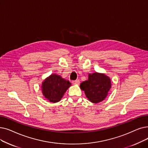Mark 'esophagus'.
<instances>
[{
	"label": "esophagus",
	"mask_w": 148,
	"mask_h": 148,
	"mask_svg": "<svg viewBox=\"0 0 148 148\" xmlns=\"http://www.w3.org/2000/svg\"><path fill=\"white\" fill-rule=\"evenodd\" d=\"M72 83H73V85H79V83H80V81H79V80H73V81L72 82Z\"/></svg>",
	"instance_id": "34e87169"
}]
</instances>
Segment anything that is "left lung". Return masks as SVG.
I'll return each instance as SVG.
<instances>
[{
    "label": "left lung",
    "instance_id": "1",
    "mask_svg": "<svg viewBox=\"0 0 148 148\" xmlns=\"http://www.w3.org/2000/svg\"><path fill=\"white\" fill-rule=\"evenodd\" d=\"M88 77V80L83 82L80 87L90 101L97 103L108 95L111 88V79L105 74L98 73L89 74Z\"/></svg>",
    "mask_w": 148,
    "mask_h": 148
}]
</instances>
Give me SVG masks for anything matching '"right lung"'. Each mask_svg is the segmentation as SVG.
Masks as SVG:
<instances>
[{"label":"right lung","instance_id":"add662e5","mask_svg":"<svg viewBox=\"0 0 148 148\" xmlns=\"http://www.w3.org/2000/svg\"><path fill=\"white\" fill-rule=\"evenodd\" d=\"M71 85L68 80L56 74H51L42 82V91L44 97L49 101H59L66 90Z\"/></svg>","mask_w":148,"mask_h":148}]
</instances>
